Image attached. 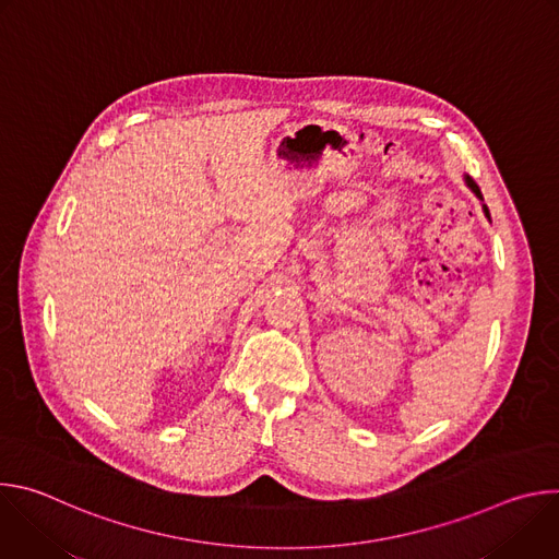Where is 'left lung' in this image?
I'll return each mask as SVG.
<instances>
[{"mask_svg":"<svg viewBox=\"0 0 559 559\" xmlns=\"http://www.w3.org/2000/svg\"><path fill=\"white\" fill-rule=\"evenodd\" d=\"M466 186H468V188L475 192V197H480V199H483V192H480V188H477V183H475L471 177H466ZM485 214L489 216V207H487V205H485Z\"/></svg>","mask_w":559,"mask_h":559,"instance_id":"obj_1","label":"left lung"}]
</instances>
